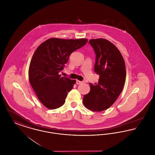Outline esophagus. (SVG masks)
<instances>
[{"mask_svg": "<svg viewBox=\"0 0 155 155\" xmlns=\"http://www.w3.org/2000/svg\"><path fill=\"white\" fill-rule=\"evenodd\" d=\"M82 83H83V81H79V80H76V84H77V85H79V84H82Z\"/></svg>", "mask_w": 155, "mask_h": 155, "instance_id": "obj_1", "label": "esophagus"}]
</instances>
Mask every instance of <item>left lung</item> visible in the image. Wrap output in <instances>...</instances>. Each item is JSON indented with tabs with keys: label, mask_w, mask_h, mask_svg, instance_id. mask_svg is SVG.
<instances>
[{
	"label": "left lung",
	"mask_w": 155,
	"mask_h": 155,
	"mask_svg": "<svg viewBox=\"0 0 155 155\" xmlns=\"http://www.w3.org/2000/svg\"><path fill=\"white\" fill-rule=\"evenodd\" d=\"M96 54L94 71L99 75L95 84H89L91 90L83 98L88 109L101 111L109 108L116 102L125 84L126 70L124 60L117 47L103 39L89 40Z\"/></svg>",
	"instance_id": "8db88e82"
}]
</instances>
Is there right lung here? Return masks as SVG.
<instances>
[{"mask_svg":"<svg viewBox=\"0 0 155 155\" xmlns=\"http://www.w3.org/2000/svg\"><path fill=\"white\" fill-rule=\"evenodd\" d=\"M88 42L87 39H64L53 38L37 48L30 62L28 77L38 98L46 107L55 109L65 103L67 93L75 80L61 77L72 52Z\"/></svg>","mask_w":155,"mask_h":155,"instance_id":"1","label":"right lung"}]
</instances>
